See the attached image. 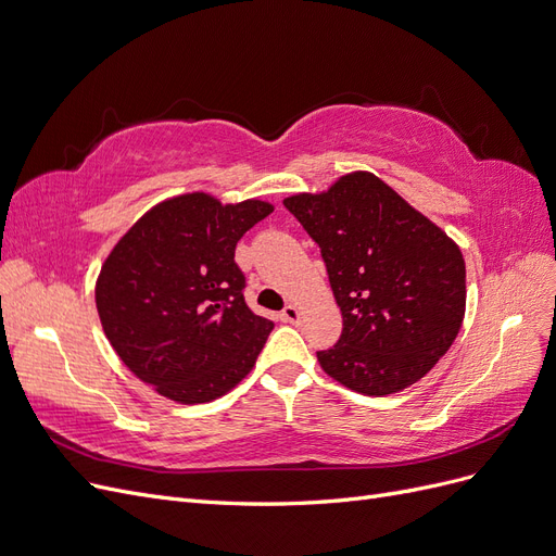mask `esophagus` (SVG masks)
<instances>
[{"label": "esophagus", "mask_w": 556, "mask_h": 556, "mask_svg": "<svg viewBox=\"0 0 556 556\" xmlns=\"http://www.w3.org/2000/svg\"><path fill=\"white\" fill-rule=\"evenodd\" d=\"M281 320L291 323V325H300V323H302V312H300V306H295V304H289V306H286V309L281 312Z\"/></svg>", "instance_id": "obj_1"}]
</instances>
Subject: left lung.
<instances>
[{
	"mask_svg": "<svg viewBox=\"0 0 556 556\" xmlns=\"http://www.w3.org/2000/svg\"><path fill=\"white\" fill-rule=\"evenodd\" d=\"M318 247L343 316L341 339L316 353L323 371L364 396L421 380L458 337L465 258L435 222L371 172L283 199Z\"/></svg>",
	"mask_w": 556,
	"mask_h": 556,
	"instance_id": "left-lung-1",
	"label": "left lung"
}]
</instances>
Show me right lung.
I'll return each instance as SVG.
<instances>
[{
	"label": "right lung",
	"mask_w": 556,
	"mask_h": 556,
	"mask_svg": "<svg viewBox=\"0 0 556 556\" xmlns=\"http://www.w3.org/2000/svg\"><path fill=\"white\" fill-rule=\"evenodd\" d=\"M275 211L185 192L155 203L96 279L102 332L130 374L182 405L211 403L252 371L273 323L244 304L236 244Z\"/></svg>",
	"instance_id": "right-lung-1"
}]
</instances>
